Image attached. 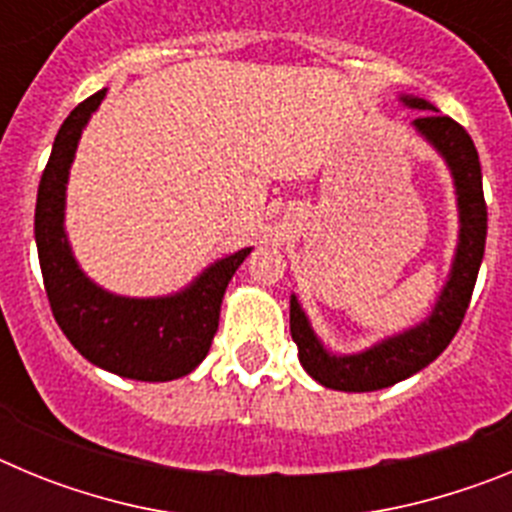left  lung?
Here are the masks:
<instances>
[{
    "instance_id": "obj_1",
    "label": "left lung",
    "mask_w": 512,
    "mask_h": 512,
    "mask_svg": "<svg viewBox=\"0 0 512 512\" xmlns=\"http://www.w3.org/2000/svg\"><path fill=\"white\" fill-rule=\"evenodd\" d=\"M402 102L408 107H415V110H436L425 99L402 97ZM415 128L431 140L436 151L449 161L456 194H459L461 233L451 279L438 297L436 310L425 323L356 356H330L320 346L310 323H307L305 312L292 297V302H289V330H292V338L297 343L300 364L305 366V372L315 382L330 387V390L374 392L420 372L423 366H428L443 354V348L449 346L456 330L461 328L464 312L472 300L487 241V205L485 192H482V166H479L477 148H474V140L469 138L467 130L461 128L456 120H451L449 115L428 112V115L415 120Z\"/></svg>"
}]
</instances>
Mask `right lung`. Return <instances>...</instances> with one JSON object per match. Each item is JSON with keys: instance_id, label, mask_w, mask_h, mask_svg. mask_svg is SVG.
I'll use <instances>...</instances> for the list:
<instances>
[{"instance_id": "add662e5", "label": "right lung", "mask_w": 512, "mask_h": 512, "mask_svg": "<svg viewBox=\"0 0 512 512\" xmlns=\"http://www.w3.org/2000/svg\"><path fill=\"white\" fill-rule=\"evenodd\" d=\"M102 92L76 104L63 120L35 202V243L53 318L84 359L140 382H169L189 374L212 346L220 302L251 248L217 261L182 295L161 300L115 297L89 282L63 233V197L76 143Z\"/></svg>"}]
</instances>
